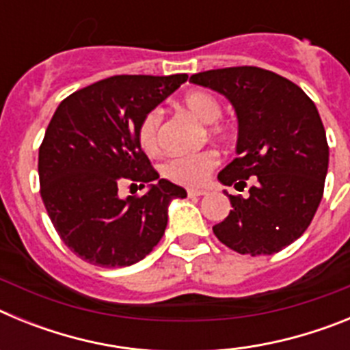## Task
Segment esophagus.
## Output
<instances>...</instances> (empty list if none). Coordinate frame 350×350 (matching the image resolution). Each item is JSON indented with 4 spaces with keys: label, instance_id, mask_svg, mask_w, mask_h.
<instances>
[{
    "label": "esophagus",
    "instance_id": "1",
    "mask_svg": "<svg viewBox=\"0 0 350 350\" xmlns=\"http://www.w3.org/2000/svg\"><path fill=\"white\" fill-rule=\"evenodd\" d=\"M187 194H189L191 198H200V196H205L206 191H203V189H189V191H187Z\"/></svg>",
    "mask_w": 350,
    "mask_h": 350
}]
</instances>
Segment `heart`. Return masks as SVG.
<instances>
[{
    "mask_svg": "<svg viewBox=\"0 0 350 350\" xmlns=\"http://www.w3.org/2000/svg\"><path fill=\"white\" fill-rule=\"evenodd\" d=\"M182 107L198 120L210 124L221 117V103L215 96L206 91H193L182 100ZM159 126L161 112L150 110L145 113L138 126V140L145 152L152 154L159 148ZM215 131H222L224 128L217 126ZM219 165V154L215 150H200L194 154L173 156L163 165V175L170 180L182 185H200L206 180L212 170Z\"/></svg>",
    "mask_w": 350,
    "mask_h": 350,
    "instance_id": "1",
    "label": "heart"
}]
</instances>
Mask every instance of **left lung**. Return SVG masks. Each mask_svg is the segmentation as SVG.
<instances>
[{"label": "left lung", "instance_id": "8db88e82", "mask_svg": "<svg viewBox=\"0 0 350 350\" xmlns=\"http://www.w3.org/2000/svg\"><path fill=\"white\" fill-rule=\"evenodd\" d=\"M189 82L221 92L238 119L237 154L217 175L249 196H230L233 210L213 226L240 254H275L298 240L324 193L329 148L323 120L301 88L258 66L208 70Z\"/></svg>", "mask_w": 350, "mask_h": 350}]
</instances>
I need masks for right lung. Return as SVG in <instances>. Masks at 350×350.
<instances>
[{"mask_svg":"<svg viewBox=\"0 0 350 350\" xmlns=\"http://www.w3.org/2000/svg\"><path fill=\"white\" fill-rule=\"evenodd\" d=\"M185 80V73L110 77L68 96L52 116L38 152L40 194L61 240L83 261L105 268L142 261L165 234L170 202L187 196L159 178L138 140L145 113ZM124 180L149 191L120 198Z\"/></svg>","mask_w":350,"mask_h":350,"instance_id":"add662e5","label":"right lung"}]
</instances>
